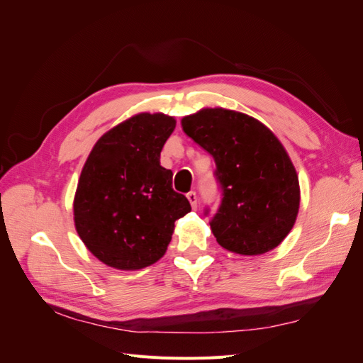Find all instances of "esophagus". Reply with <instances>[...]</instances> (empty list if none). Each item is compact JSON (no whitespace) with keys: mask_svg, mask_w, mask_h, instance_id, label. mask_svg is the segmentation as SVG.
Returning a JSON list of instances; mask_svg holds the SVG:
<instances>
[{"mask_svg":"<svg viewBox=\"0 0 363 363\" xmlns=\"http://www.w3.org/2000/svg\"><path fill=\"white\" fill-rule=\"evenodd\" d=\"M186 196H188V200H189L192 208H196V194L194 191H191Z\"/></svg>","mask_w":363,"mask_h":363,"instance_id":"obj_1","label":"esophagus"}]
</instances>
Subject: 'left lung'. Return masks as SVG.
Segmentation results:
<instances>
[{
    "label": "left lung",
    "instance_id": "8db88e82",
    "mask_svg": "<svg viewBox=\"0 0 363 363\" xmlns=\"http://www.w3.org/2000/svg\"><path fill=\"white\" fill-rule=\"evenodd\" d=\"M182 127L216 163L223 189L211 221L216 242L242 256L279 247L298 215L300 183L277 136L256 118L223 107L184 116Z\"/></svg>",
    "mask_w": 363,
    "mask_h": 363
}]
</instances>
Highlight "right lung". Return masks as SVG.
Wrapping results in <instances>:
<instances>
[{
  "label": "right lung",
  "mask_w": 363,
  "mask_h": 363,
  "mask_svg": "<svg viewBox=\"0 0 363 363\" xmlns=\"http://www.w3.org/2000/svg\"><path fill=\"white\" fill-rule=\"evenodd\" d=\"M175 128L163 113H138L96 140L74 196L75 230L92 255L123 271L156 263L167 251L174 223L191 212L172 189L160 151Z\"/></svg>",
  "instance_id": "right-lung-1"
}]
</instances>
